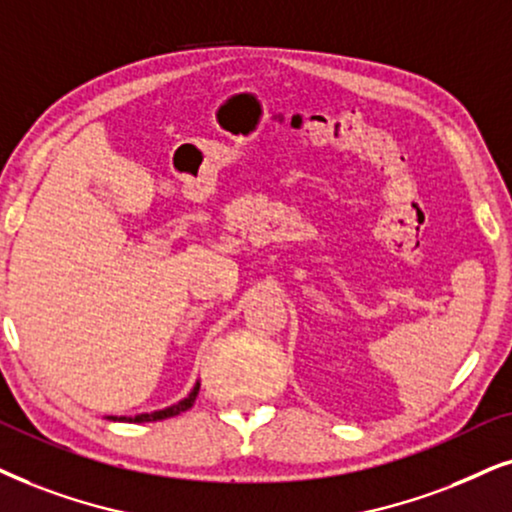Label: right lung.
Listing matches in <instances>:
<instances>
[{
    "label": "right lung",
    "instance_id": "obj_1",
    "mask_svg": "<svg viewBox=\"0 0 512 512\" xmlns=\"http://www.w3.org/2000/svg\"><path fill=\"white\" fill-rule=\"evenodd\" d=\"M198 390H200V383L193 385V390L189 392V397H184L177 404L167 406V409H160V411H151V413H139V416H108V420H125V423H153V420H165V418H172V416H179L181 411H189L193 406V401L198 397Z\"/></svg>",
    "mask_w": 512,
    "mask_h": 512
}]
</instances>
